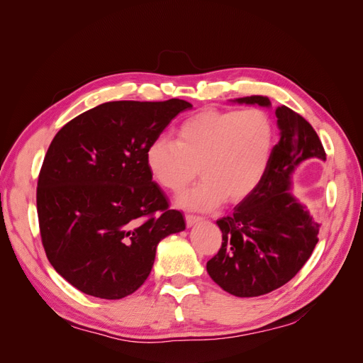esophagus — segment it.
<instances>
[{
    "mask_svg": "<svg viewBox=\"0 0 363 363\" xmlns=\"http://www.w3.org/2000/svg\"><path fill=\"white\" fill-rule=\"evenodd\" d=\"M203 218L201 216H196V215H186V225L188 227H192L195 225L196 223H201Z\"/></svg>",
    "mask_w": 363,
    "mask_h": 363,
    "instance_id": "34e87169",
    "label": "esophagus"
}]
</instances>
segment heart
Listing matches in <instances>:
<instances>
[{"mask_svg":"<svg viewBox=\"0 0 363 363\" xmlns=\"http://www.w3.org/2000/svg\"><path fill=\"white\" fill-rule=\"evenodd\" d=\"M272 145V121L260 108H208L183 121L175 140L152 139L145 164L155 182L174 194L188 188L200 169L201 183L182 195L179 204L208 211L225 199L244 200L257 188Z\"/></svg>","mask_w":363,"mask_h":363,"instance_id":"b5f03b06","label":"heart"}]
</instances>
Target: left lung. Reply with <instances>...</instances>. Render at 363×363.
Segmentation results:
<instances>
[{
    "label": "left lung",
    "instance_id": "left-lung-1",
    "mask_svg": "<svg viewBox=\"0 0 363 363\" xmlns=\"http://www.w3.org/2000/svg\"><path fill=\"white\" fill-rule=\"evenodd\" d=\"M233 103L271 107L262 95ZM276 118L280 139L267 172L232 215L216 221L223 245L206 265L219 288L242 298L276 291L295 277L320 233V224L292 194V174L307 160H325V151L313 127L289 107H277Z\"/></svg>",
    "mask_w": 363,
    "mask_h": 363
}]
</instances>
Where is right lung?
Returning <instances> with one entry per match:
<instances>
[{"label":"right lung","mask_w":363,"mask_h":363,"mask_svg":"<svg viewBox=\"0 0 363 363\" xmlns=\"http://www.w3.org/2000/svg\"><path fill=\"white\" fill-rule=\"evenodd\" d=\"M192 104L111 101L63 125L43 159L38 216L52 268L79 291L119 300L150 276L163 238L183 215L152 182L145 150Z\"/></svg>","instance_id":"obj_1"}]
</instances>
